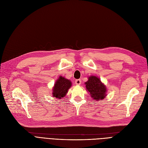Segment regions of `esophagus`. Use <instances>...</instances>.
I'll return each mask as SVG.
<instances>
[{
	"mask_svg": "<svg viewBox=\"0 0 148 148\" xmlns=\"http://www.w3.org/2000/svg\"><path fill=\"white\" fill-rule=\"evenodd\" d=\"M81 79H76V80L75 81V84H76V85H80V84H81Z\"/></svg>",
	"mask_w": 148,
	"mask_h": 148,
	"instance_id": "1",
	"label": "esophagus"
}]
</instances>
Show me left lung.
Returning <instances> with one entry per match:
<instances>
[{
    "mask_svg": "<svg viewBox=\"0 0 148 148\" xmlns=\"http://www.w3.org/2000/svg\"><path fill=\"white\" fill-rule=\"evenodd\" d=\"M86 90L94 100H103L106 98L107 89L106 86L96 76L91 75L88 77V80L84 83Z\"/></svg>",
    "mask_w": 148,
    "mask_h": 148,
    "instance_id": "8db88e82",
    "label": "left lung"
}]
</instances>
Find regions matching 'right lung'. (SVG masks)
Instances as JSON below:
<instances>
[{"instance_id": "right-lung-1", "label": "right lung", "mask_w": 148, "mask_h": 148, "mask_svg": "<svg viewBox=\"0 0 148 148\" xmlns=\"http://www.w3.org/2000/svg\"><path fill=\"white\" fill-rule=\"evenodd\" d=\"M72 83L70 79L65 78L62 76H59L56 81L53 88L52 95L57 99L63 98L68 92V90L71 88Z\"/></svg>"}]
</instances>
